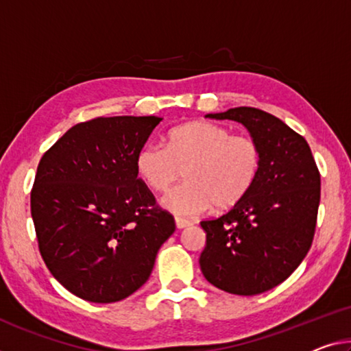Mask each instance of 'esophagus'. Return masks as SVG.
I'll return each instance as SVG.
<instances>
[{
  "label": "esophagus",
  "instance_id": "1",
  "mask_svg": "<svg viewBox=\"0 0 351 351\" xmlns=\"http://www.w3.org/2000/svg\"><path fill=\"white\" fill-rule=\"evenodd\" d=\"M176 226H177V229H183V228H188V226H191V223L188 219L176 218Z\"/></svg>",
  "mask_w": 351,
  "mask_h": 351
}]
</instances>
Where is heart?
Instances as JSON below:
<instances>
[{
	"instance_id": "1",
	"label": "heart",
	"mask_w": 351,
	"mask_h": 351,
	"mask_svg": "<svg viewBox=\"0 0 351 351\" xmlns=\"http://www.w3.org/2000/svg\"><path fill=\"white\" fill-rule=\"evenodd\" d=\"M261 165L254 138L208 121L176 127L166 145L149 141L134 157L138 176L155 191L168 190L183 172L186 180L161 197V206L177 217L239 206L254 186Z\"/></svg>"
}]
</instances>
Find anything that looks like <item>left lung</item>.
Returning a JSON list of instances; mask_svg holds the SVG:
<instances>
[{"mask_svg": "<svg viewBox=\"0 0 351 351\" xmlns=\"http://www.w3.org/2000/svg\"><path fill=\"white\" fill-rule=\"evenodd\" d=\"M243 123L261 145V172L250 194L219 218L201 221L207 234L199 263L210 284L235 295H257L292 274L315 234L320 172L306 139L257 108L207 114Z\"/></svg>", "mask_w": 351, "mask_h": 351, "instance_id": "8db88e82", "label": "left lung"}]
</instances>
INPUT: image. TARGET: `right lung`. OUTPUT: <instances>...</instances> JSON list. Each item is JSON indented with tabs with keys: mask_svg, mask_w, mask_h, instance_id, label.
<instances>
[{
	"mask_svg": "<svg viewBox=\"0 0 351 351\" xmlns=\"http://www.w3.org/2000/svg\"><path fill=\"white\" fill-rule=\"evenodd\" d=\"M157 116L95 117L73 125L40 158L31 217L47 268L69 292L114 303L141 287L174 217L138 179L136 152Z\"/></svg>",
	"mask_w": 351,
	"mask_h": 351,
	"instance_id": "obj_1",
	"label": "right lung"
}]
</instances>
